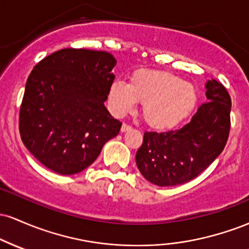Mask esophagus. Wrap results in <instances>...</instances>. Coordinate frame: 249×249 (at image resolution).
<instances>
[{
  "instance_id": "1",
  "label": "esophagus",
  "mask_w": 249,
  "mask_h": 249,
  "mask_svg": "<svg viewBox=\"0 0 249 249\" xmlns=\"http://www.w3.org/2000/svg\"><path fill=\"white\" fill-rule=\"evenodd\" d=\"M130 130H132V127L130 126V125H127V124H123L122 125V128H121V131L122 132H126V131H130Z\"/></svg>"
}]
</instances>
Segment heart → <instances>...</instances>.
<instances>
[{"label": "heart", "instance_id": "obj_1", "mask_svg": "<svg viewBox=\"0 0 249 249\" xmlns=\"http://www.w3.org/2000/svg\"><path fill=\"white\" fill-rule=\"evenodd\" d=\"M196 88L178 76L166 71L138 70L130 83L116 81L108 90L111 112L122 117L141 103L145 123L154 130L166 131L177 127L192 113L196 104Z\"/></svg>", "mask_w": 249, "mask_h": 249}]
</instances>
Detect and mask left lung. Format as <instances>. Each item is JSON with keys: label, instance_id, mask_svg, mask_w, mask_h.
<instances>
[{"label": "left lung", "instance_id": "1", "mask_svg": "<svg viewBox=\"0 0 249 249\" xmlns=\"http://www.w3.org/2000/svg\"><path fill=\"white\" fill-rule=\"evenodd\" d=\"M206 97L188 124L167 132H145L136 162L157 186H177L198 177L218 158L231 128V96L221 83H206Z\"/></svg>", "mask_w": 249, "mask_h": 249}]
</instances>
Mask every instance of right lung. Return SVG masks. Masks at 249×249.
Instances as JSON below:
<instances>
[{"mask_svg": "<svg viewBox=\"0 0 249 249\" xmlns=\"http://www.w3.org/2000/svg\"><path fill=\"white\" fill-rule=\"evenodd\" d=\"M116 58L107 51L67 48L38 62L19 108L24 146L45 167L64 176L90 166L122 123L104 107Z\"/></svg>", "mask_w": 249, "mask_h": 249, "instance_id": "1", "label": "right lung"}]
</instances>
